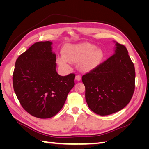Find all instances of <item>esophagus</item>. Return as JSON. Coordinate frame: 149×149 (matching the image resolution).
<instances>
[{
	"mask_svg": "<svg viewBox=\"0 0 149 149\" xmlns=\"http://www.w3.org/2000/svg\"><path fill=\"white\" fill-rule=\"evenodd\" d=\"M81 79V77L79 75H77L76 76H75V80H76L77 81H79Z\"/></svg>",
	"mask_w": 149,
	"mask_h": 149,
	"instance_id": "34e87169",
	"label": "esophagus"
}]
</instances>
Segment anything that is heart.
I'll list each match as a JSON object with an SVG mask.
<instances>
[{
	"mask_svg": "<svg viewBox=\"0 0 149 149\" xmlns=\"http://www.w3.org/2000/svg\"><path fill=\"white\" fill-rule=\"evenodd\" d=\"M63 54L57 57L59 66L65 71L71 68V62H78L81 71L88 72L99 66L104 59V51L95 45L83 42L74 45H68L63 49Z\"/></svg>",
	"mask_w": 149,
	"mask_h": 149,
	"instance_id": "obj_1",
	"label": "heart"
}]
</instances>
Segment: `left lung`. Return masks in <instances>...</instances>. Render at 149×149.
I'll list each match as a JSON object with an SVG mask.
<instances>
[{
  "mask_svg": "<svg viewBox=\"0 0 149 149\" xmlns=\"http://www.w3.org/2000/svg\"><path fill=\"white\" fill-rule=\"evenodd\" d=\"M114 42V54L82 77L88 107L100 116L123 109L132 99L135 89L134 64L125 47Z\"/></svg>",
  "mask_w": 149,
  "mask_h": 149,
  "instance_id": "1",
  "label": "left lung"
}]
</instances>
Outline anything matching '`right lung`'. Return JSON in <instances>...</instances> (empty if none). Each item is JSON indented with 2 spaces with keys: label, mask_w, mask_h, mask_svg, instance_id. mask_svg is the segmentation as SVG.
I'll return each mask as SVG.
<instances>
[{
  "label": "right lung",
  "mask_w": 149,
  "mask_h": 149,
  "mask_svg": "<svg viewBox=\"0 0 149 149\" xmlns=\"http://www.w3.org/2000/svg\"><path fill=\"white\" fill-rule=\"evenodd\" d=\"M51 41L35 42L17 58L13 87L22 107L33 116L46 119L63 107L75 83V74L56 72Z\"/></svg>",
  "instance_id": "obj_1"
}]
</instances>
